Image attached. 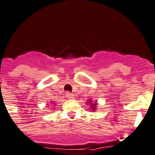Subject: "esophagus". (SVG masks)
Here are the masks:
<instances>
[{
    "mask_svg": "<svg viewBox=\"0 0 155 155\" xmlns=\"http://www.w3.org/2000/svg\"><path fill=\"white\" fill-rule=\"evenodd\" d=\"M65 95H66V97L69 99H74V95L73 94H71V92H68H68H66Z\"/></svg>",
    "mask_w": 155,
    "mask_h": 155,
    "instance_id": "esophagus-1",
    "label": "esophagus"
}]
</instances>
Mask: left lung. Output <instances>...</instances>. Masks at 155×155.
<instances>
[{
    "label": "left lung",
    "mask_w": 155,
    "mask_h": 155,
    "mask_svg": "<svg viewBox=\"0 0 155 155\" xmlns=\"http://www.w3.org/2000/svg\"><path fill=\"white\" fill-rule=\"evenodd\" d=\"M91 100H89L88 101V104L89 105L91 104V109H92V110H95V106H96V104H91Z\"/></svg>",
    "instance_id": "obj_1"
}]
</instances>
